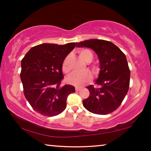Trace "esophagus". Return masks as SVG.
Instances as JSON below:
<instances>
[{"label": "esophagus", "instance_id": "esophagus-1", "mask_svg": "<svg viewBox=\"0 0 151 151\" xmlns=\"http://www.w3.org/2000/svg\"><path fill=\"white\" fill-rule=\"evenodd\" d=\"M81 88H79V87H75V90H76V92H78V91H80L81 90Z\"/></svg>", "mask_w": 151, "mask_h": 151}]
</instances>
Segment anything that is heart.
Masks as SVG:
<instances>
[{
	"mask_svg": "<svg viewBox=\"0 0 151 151\" xmlns=\"http://www.w3.org/2000/svg\"><path fill=\"white\" fill-rule=\"evenodd\" d=\"M78 55L83 60L86 62H90L92 61L93 58V55L90 50L88 49H81L78 51ZM69 57L68 56L64 59L62 63V70L64 73H68L69 66H68ZM92 70L93 73L96 75L99 73V68L96 65H93L92 67ZM92 78V75L89 71H84L82 73H73L70 75L68 76L66 78L67 82L70 84L74 85L76 86H81L86 84V83L90 81Z\"/></svg>",
	"mask_w": 151,
	"mask_h": 151,
	"instance_id": "obj_1",
	"label": "heart"
}]
</instances>
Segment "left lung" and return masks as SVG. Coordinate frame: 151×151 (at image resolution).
Returning a JSON list of instances; mask_svg holds the SVG:
<instances>
[{"mask_svg": "<svg viewBox=\"0 0 151 151\" xmlns=\"http://www.w3.org/2000/svg\"><path fill=\"white\" fill-rule=\"evenodd\" d=\"M76 46L91 48L99 59V75L95 83L100 87H86L90 96L83 105L93 114L111 113L121 105L129 88L130 70L126 56L115 44L103 40H85L76 42Z\"/></svg>", "mask_w": 151, "mask_h": 151, "instance_id": "obj_1", "label": "left lung"}]
</instances>
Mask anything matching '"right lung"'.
I'll use <instances>...</instances> for the list:
<instances>
[{"instance_id":"obj_1","label":"right lung","mask_w":151,"mask_h":151,"mask_svg":"<svg viewBox=\"0 0 151 151\" xmlns=\"http://www.w3.org/2000/svg\"><path fill=\"white\" fill-rule=\"evenodd\" d=\"M75 45V42L39 44L31 48L21 61L24 96L37 113L50 117L58 115L66 108L68 95L75 92L71 85L61 86L63 61Z\"/></svg>"}]
</instances>
